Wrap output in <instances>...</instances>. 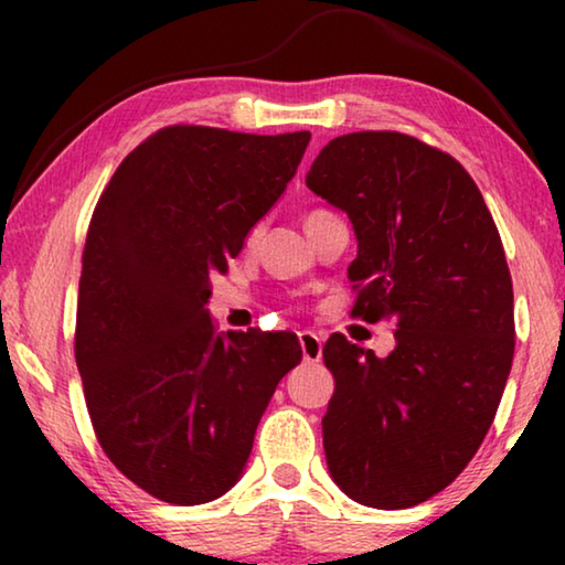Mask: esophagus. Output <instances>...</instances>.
<instances>
[{
  "instance_id": "34e87169",
  "label": "esophagus",
  "mask_w": 565,
  "mask_h": 565,
  "mask_svg": "<svg viewBox=\"0 0 565 565\" xmlns=\"http://www.w3.org/2000/svg\"><path fill=\"white\" fill-rule=\"evenodd\" d=\"M299 343H301V351H303V361L306 363H317L321 359L323 341H321L319 333L299 331Z\"/></svg>"
}]
</instances>
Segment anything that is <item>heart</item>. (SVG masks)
Masks as SVG:
<instances>
[{
	"label": "heart",
	"mask_w": 565,
	"mask_h": 565,
	"mask_svg": "<svg viewBox=\"0 0 565 565\" xmlns=\"http://www.w3.org/2000/svg\"><path fill=\"white\" fill-rule=\"evenodd\" d=\"M256 234H259V232H256V228H252V232H248V236H246V244H254L256 242Z\"/></svg>",
	"instance_id": "1"
}]
</instances>
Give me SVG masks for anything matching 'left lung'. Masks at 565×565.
Here are the masks:
<instances>
[{
  "label": "left lung",
  "mask_w": 565,
  "mask_h": 565,
  "mask_svg": "<svg viewBox=\"0 0 565 565\" xmlns=\"http://www.w3.org/2000/svg\"><path fill=\"white\" fill-rule=\"evenodd\" d=\"M306 186L356 232L351 313L396 323L386 359L343 333L323 347L337 379L321 420L329 471L353 501L408 509L476 456L511 374L513 284L499 228L451 154L401 131L331 139Z\"/></svg>",
  "instance_id": "left-lung-1"
}]
</instances>
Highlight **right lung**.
Listing matches in <instances>:
<instances>
[{"label": "right lung", "mask_w": 565, "mask_h": 565, "mask_svg": "<svg viewBox=\"0 0 565 565\" xmlns=\"http://www.w3.org/2000/svg\"><path fill=\"white\" fill-rule=\"evenodd\" d=\"M309 139L174 124L121 161L94 209L76 366L104 454L159 501L196 505L232 489L301 361L296 333H216L204 306Z\"/></svg>", "instance_id": "1"}]
</instances>
